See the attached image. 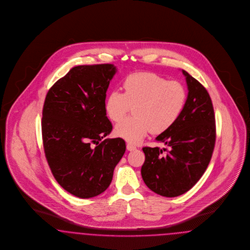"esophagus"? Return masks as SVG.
Masks as SVG:
<instances>
[{
  "label": "esophagus",
  "mask_w": 250,
  "mask_h": 250,
  "mask_svg": "<svg viewBox=\"0 0 250 250\" xmlns=\"http://www.w3.org/2000/svg\"><path fill=\"white\" fill-rule=\"evenodd\" d=\"M126 149H127V150H136V147L134 146V145H132V144H130V143H127L126 144Z\"/></svg>",
  "instance_id": "34e87169"
}]
</instances>
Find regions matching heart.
Instances as JSON below:
<instances>
[{
  "label": "heart",
  "mask_w": 250,
  "mask_h": 250,
  "mask_svg": "<svg viewBox=\"0 0 250 250\" xmlns=\"http://www.w3.org/2000/svg\"><path fill=\"white\" fill-rule=\"evenodd\" d=\"M124 93L113 90L105 101V110L113 122L122 120L133 109L135 117L126 118L115 126V135L133 144L143 140L150 131L160 134L180 118L186 106L188 93L178 81H167L152 72H136L125 78Z\"/></svg>",
  "instance_id": "b5f03b06"
}]
</instances>
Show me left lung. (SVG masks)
Segmentation results:
<instances>
[{"mask_svg":"<svg viewBox=\"0 0 250 250\" xmlns=\"http://www.w3.org/2000/svg\"><path fill=\"white\" fill-rule=\"evenodd\" d=\"M188 86L186 106L180 118L155 140L168 150L144 147L141 176L157 194L176 197L201 179L212 157L216 141L215 114L209 94L198 81L182 70ZM167 151L166 155L163 151Z\"/></svg>","mask_w":250,"mask_h":250,"instance_id":"8db88e82","label":"left lung"}]
</instances>
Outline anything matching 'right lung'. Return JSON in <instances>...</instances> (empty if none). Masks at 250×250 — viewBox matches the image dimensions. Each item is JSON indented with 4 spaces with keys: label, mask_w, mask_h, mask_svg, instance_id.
<instances>
[{
    "label": "right lung",
    "mask_w": 250,
    "mask_h": 250,
    "mask_svg": "<svg viewBox=\"0 0 250 250\" xmlns=\"http://www.w3.org/2000/svg\"><path fill=\"white\" fill-rule=\"evenodd\" d=\"M116 71L112 64L76 66L54 83L44 100L42 134L46 160L60 186L79 198L107 190L125 151L123 139L102 140L112 130L105 100Z\"/></svg>",
    "instance_id": "add662e5"
}]
</instances>
